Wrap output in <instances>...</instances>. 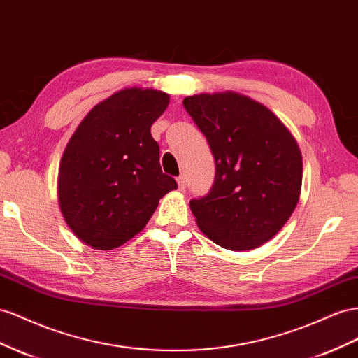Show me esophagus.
<instances>
[{
  "label": "esophagus",
  "instance_id": "obj_1",
  "mask_svg": "<svg viewBox=\"0 0 358 358\" xmlns=\"http://www.w3.org/2000/svg\"><path fill=\"white\" fill-rule=\"evenodd\" d=\"M176 180H178V187H179L180 191H183V189L187 188V179H185V176H179Z\"/></svg>",
  "mask_w": 358,
  "mask_h": 358
}]
</instances>
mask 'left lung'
Returning a JSON list of instances; mask_svg holds the SVG:
<instances>
[{"mask_svg":"<svg viewBox=\"0 0 358 358\" xmlns=\"http://www.w3.org/2000/svg\"><path fill=\"white\" fill-rule=\"evenodd\" d=\"M183 107L215 159L214 185L189 201L199 229L227 250L265 244L299 200L303 157L295 137L271 110L238 92L192 94Z\"/></svg>","mask_w":358,"mask_h":358,"instance_id":"8db88e82","label":"left lung"}]
</instances>
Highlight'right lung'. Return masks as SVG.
<instances>
[{
  "label": "right lung",
  "instance_id": "obj_1",
  "mask_svg": "<svg viewBox=\"0 0 358 358\" xmlns=\"http://www.w3.org/2000/svg\"><path fill=\"white\" fill-rule=\"evenodd\" d=\"M170 96L127 87L89 111L63 152L57 194L66 224L94 250L123 245L146 227L159 199L176 189L164 175L150 128Z\"/></svg>",
  "mask_w": 358,
  "mask_h": 358
}]
</instances>
